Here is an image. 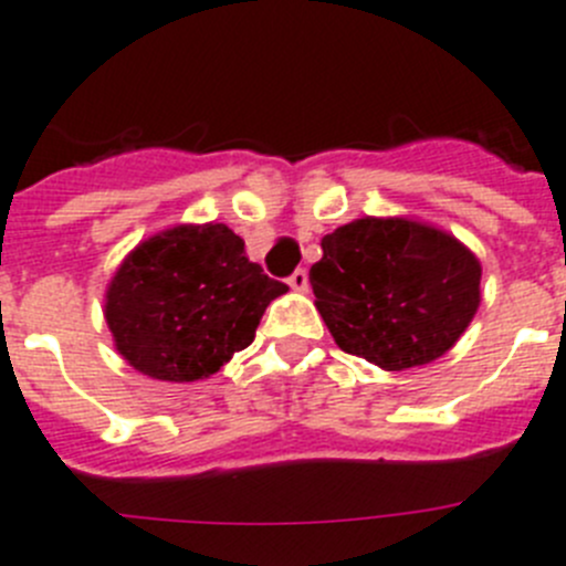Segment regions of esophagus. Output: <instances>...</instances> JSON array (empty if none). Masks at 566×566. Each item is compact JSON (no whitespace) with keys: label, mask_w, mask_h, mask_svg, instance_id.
<instances>
[{"label":"esophagus","mask_w":566,"mask_h":566,"mask_svg":"<svg viewBox=\"0 0 566 566\" xmlns=\"http://www.w3.org/2000/svg\"><path fill=\"white\" fill-rule=\"evenodd\" d=\"M287 284H290V287H293V290H295V293H304V290H307V287H310V279H307V271H302V268H298V271H293V273H290Z\"/></svg>","instance_id":"obj_1"}]
</instances>
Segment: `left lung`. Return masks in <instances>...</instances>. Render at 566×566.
Returning <instances> with one entry per match:
<instances>
[{"label":"left lung","mask_w":566,"mask_h":566,"mask_svg":"<svg viewBox=\"0 0 566 566\" xmlns=\"http://www.w3.org/2000/svg\"><path fill=\"white\" fill-rule=\"evenodd\" d=\"M315 307L349 355L400 371L446 355L480 307L482 268L451 233L411 220H355L321 239Z\"/></svg>","instance_id":"obj_1"}]
</instances>
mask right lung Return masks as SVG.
Segmentation results:
<instances>
[{"instance_id": "add662e5", "label": "right lung", "mask_w": 566, "mask_h": 566, "mask_svg": "<svg viewBox=\"0 0 566 566\" xmlns=\"http://www.w3.org/2000/svg\"><path fill=\"white\" fill-rule=\"evenodd\" d=\"M287 293L222 222L146 239L106 290L118 353L149 378L200 380L253 340L264 307Z\"/></svg>"}]
</instances>
